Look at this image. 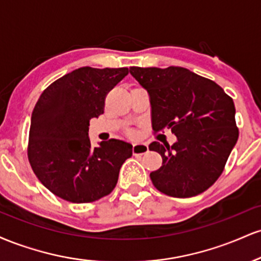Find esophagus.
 <instances>
[{"label":"esophagus","mask_w":261,"mask_h":261,"mask_svg":"<svg viewBox=\"0 0 261 261\" xmlns=\"http://www.w3.org/2000/svg\"><path fill=\"white\" fill-rule=\"evenodd\" d=\"M134 154H145L148 152V146L143 142H135L133 146Z\"/></svg>","instance_id":"obj_1"}]
</instances>
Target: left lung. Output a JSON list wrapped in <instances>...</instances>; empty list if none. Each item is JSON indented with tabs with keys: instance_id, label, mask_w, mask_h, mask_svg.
Segmentation results:
<instances>
[{
	"instance_id": "1",
	"label": "left lung",
	"mask_w": 261,
	"mask_h": 261,
	"mask_svg": "<svg viewBox=\"0 0 261 261\" xmlns=\"http://www.w3.org/2000/svg\"><path fill=\"white\" fill-rule=\"evenodd\" d=\"M130 73L148 93L153 130L172 128L176 136L172 146L149 145L163 160L149 174L153 185L173 197L207 190L238 140L233 99L214 81L184 67H130Z\"/></svg>"
}]
</instances>
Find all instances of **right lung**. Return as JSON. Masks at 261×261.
<instances>
[{
	"label": "right lung",
	"instance_id": "obj_1",
	"mask_svg": "<svg viewBox=\"0 0 261 261\" xmlns=\"http://www.w3.org/2000/svg\"><path fill=\"white\" fill-rule=\"evenodd\" d=\"M127 73V67L86 66L41 93L32 114L28 158L41 184L56 196L92 202L115 188L133 145L112 139L92 147L88 126L91 119L104 113L107 93Z\"/></svg>",
	"mask_w": 261,
	"mask_h": 261
}]
</instances>
